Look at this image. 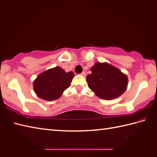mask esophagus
Returning <instances> with one entry per match:
<instances>
[{"mask_svg":"<svg viewBox=\"0 0 157 157\" xmlns=\"http://www.w3.org/2000/svg\"><path fill=\"white\" fill-rule=\"evenodd\" d=\"M81 75L82 76H86V72H85V71H83L82 73H81Z\"/></svg>","mask_w":157,"mask_h":157,"instance_id":"34e87169","label":"esophagus"}]
</instances>
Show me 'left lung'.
I'll return each mask as SVG.
<instances>
[{"label":"left lung","instance_id":"1","mask_svg":"<svg viewBox=\"0 0 157 157\" xmlns=\"http://www.w3.org/2000/svg\"><path fill=\"white\" fill-rule=\"evenodd\" d=\"M87 76L89 87L102 99L117 98L126 90L128 77L119 69L107 63L97 62Z\"/></svg>","mask_w":157,"mask_h":157}]
</instances>
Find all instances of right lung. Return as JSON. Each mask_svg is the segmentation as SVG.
I'll return each instance as SVG.
<instances>
[{"instance_id": "1", "label": "right lung", "mask_w": 157, "mask_h": 157, "mask_svg": "<svg viewBox=\"0 0 157 157\" xmlns=\"http://www.w3.org/2000/svg\"><path fill=\"white\" fill-rule=\"evenodd\" d=\"M74 76L72 72H66L59 67L48 70L41 73L35 80L34 91L42 99H57L69 87Z\"/></svg>"}]
</instances>
